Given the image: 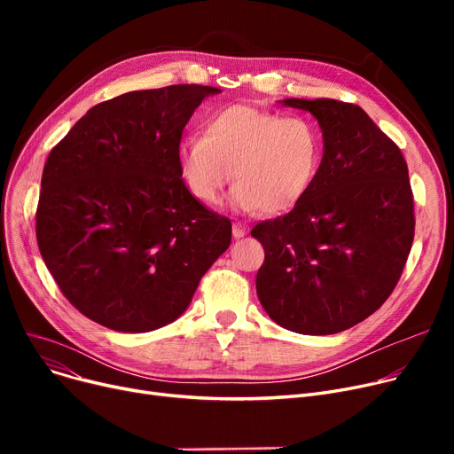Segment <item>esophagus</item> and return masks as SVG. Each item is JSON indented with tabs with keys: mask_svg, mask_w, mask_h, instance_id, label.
I'll return each mask as SVG.
<instances>
[{
	"mask_svg": "<svg viewBox=\"0 0 454 454\" xmlns=\"http://www.w3.org/2000/svg\"><path fill=\"white\" fill-rule=\"evenodd\" d=\"M248 233V226L243 224V223H235L233 224V237L235 239H241V237H245Z\"/></svg>",
	"mask_w": 454,
	"mask_h": 454,
	"instance_id": "34e87169",
	"label": "esophagus"
}]
</instances>
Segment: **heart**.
Listing matches in <instances>:
<instances>
[{"label": "heart", "instance_id": "b5f03b06", "mask_svg": "<svg viewBox=\"0 0 454 454\" xmlns=\"http://www.w3.org/2000/svg\"><path fill=\"white\" fill-rule=\"evenodd\" d=\"M176 153L184 182L202 204H219L235 178L230 200L237 211L279 215L317 184L324 136L305 115L231 105L207 119L204 134L182 137Z\"/></svg>", "mask_w": 454, "mask_h": 454}]
</instances>
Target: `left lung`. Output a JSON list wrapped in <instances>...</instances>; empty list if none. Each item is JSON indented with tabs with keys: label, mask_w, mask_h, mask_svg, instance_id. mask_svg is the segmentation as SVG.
<instances>
[{
	"label": "left lung",
	"mask_w": 454,
	"mask_h": 454,
	"mask_svg": "<svg viewBox=\"0 0 454 454\" xmlns=\"http://www.w3.org/2000/svg\"><path fill=\"white\" fill-rule=\"evenodd\" d=\"M324 136L317 184L287 215L254 226L255 289L267 315L301 335H333L387 301L414 241V199L399 147L356 105L283 99Z\"/></svg>",
	"instance_id": "left-lung-1"
}]
</instances>
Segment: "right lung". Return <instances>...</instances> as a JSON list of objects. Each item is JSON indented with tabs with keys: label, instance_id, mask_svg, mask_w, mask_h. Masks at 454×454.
I'll use <instances>...</instances> for the list:
<instances>
[{
	"label": "right lung",
	"instance_id": "right-lung-1",
	"mask_svg": "<svg viewBox=\"0 0 454 454\" xmlns=\"http://www.w3.org/2000/svg\"><path fill=\"white\" fill-rule=\"evenodd\" d=\"M219 88L175 84L95 105L50 153L36 239L69 303L108 329L175 322L228 250L231 223L189 193L178 143Z\"/></svg>",
	"mask_w": 454,
	"mask_h": 454
}]
</instances>
